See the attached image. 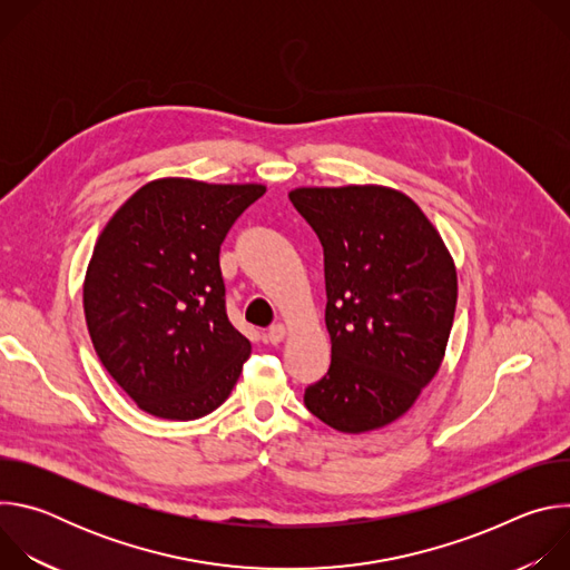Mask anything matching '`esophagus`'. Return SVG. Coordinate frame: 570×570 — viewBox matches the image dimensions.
<instances>
[{
	"mask_svg": "<svg viewBox=\"0 0 570 570\" xmlns=\"http://www.w3.org/2000/svg\"><path fill=\"white\" fill-rule=\"evenodd\" d=\"M288 336V330H286V324H273V327L266 332V338H268V343H273V345H279L284 338Z\"/></svg>",
	"mask_w": 570,
	"mask_h": 570,
	"instance_id": "esophagus-1",
	"label": "esophagus"
}]
</instances>
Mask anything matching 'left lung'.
I'll list each match as a JSON object with an SVG mask.
<instances>
[{
  "instance_id": "obj_1",
  "label": "left lung",
  "mask_w": 570,
  "mask_h": 570,
  "mask_svg": "<svg viewBox=\"0 0 570 570\" xmlns=\"http://www.w3.org/2000/svg\"><path fill=\"white\" fill-rule=\"evenodd\" d=\"M324 250L332 365L304 392L341 433L383 429L438 374L458 302V273L420 205L383 185L288 194Z\"/></svg>"
}]
</instances>
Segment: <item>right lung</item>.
<instances>
[{"mask_svg":"<svg viewBox=\"0 0 570 570\" xmlns=\"http://www.w3.org/2000/svg\"><path fill=\"white\" fill-rule=\"evenodd\" d=\"M264 185L159 178L97 238L83 308L97 356L148 415L189 422L229 396L250 341L225 311L218 253Z\"/></svg>","mask_w":570,"mask_h":570,"instance_id":"obj_1","label":"right lung"}]
</instances>
